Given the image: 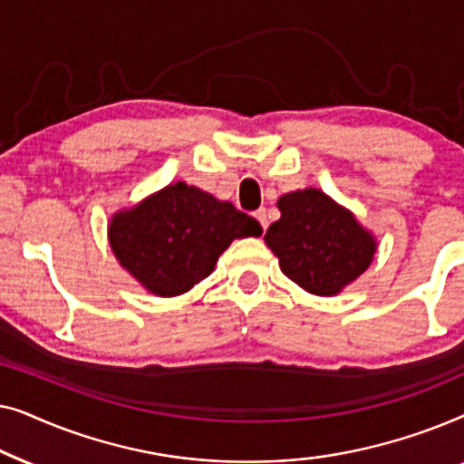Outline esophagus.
Returning a JSON list of instances; mask_svg holds the SVG:
<instances>
[{"label":"esophagus","mask_w":464,"mask_h":464,"mask_svg":"<svg viewBox=\"0 0 464 464\" xmlns=\"http://www.w3.org/2000/svg\"><path fill=\"white\" fill-rule=\"evenodd\" d=\"M253 215H256V219L259 221V226H262V230L266 232V227H268V219H266V208H257V211L253 213Z\"/></svg>","instance_id":"obj_1"}]
</instances>
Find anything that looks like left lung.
<instances>
[{
  "instance_id": "1",
  "label": "left lung",
  "mask_w": 464,
  "mask_h": 464,
  "mask_svg": "<svg viewBox=\"0 0 464 464\" xmlns=\"http://www.w3.org/2000/svg\"><path fill=\"white\" fill-rule=\"evenodd\" d=\"M281 219L266 232L283 275L314 295H335L370 268L376 238L316 188L278 198Z\"/></svg>"
}]
</instances>
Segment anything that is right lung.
<instances>
[{
  "label": "right lung",
  "instance_id": "obj_1",
  "mask_svg": "<svg viewBox=\"0 0 464 464\" xmlns=\"http://www.w3.org/2000/svg\"><path fill=\"white\" fill-rule=\"evenodd\" d=\"M262 226L232 202L177 181L110 221L120 266L150 294L175 297L211 275L234 238L259 237Z\"/></svg>",
  "mask_w": 464,
  "mask_h": 464
}]
</instances>
